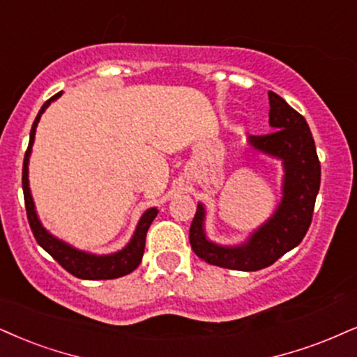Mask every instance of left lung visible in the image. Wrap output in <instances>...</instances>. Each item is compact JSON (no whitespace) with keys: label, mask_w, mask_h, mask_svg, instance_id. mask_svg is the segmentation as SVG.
Here are the masks:
<instances>
[{"label":"left lung","mask_w":357,"mask_h":357,"mask_svg":"<svg viewBox=\"0 0 357 357\" xmlns=\"http://www.w3.org/2000/svg\"><path fill=\"white\" fill-rule=\"evenodd\" d=\"M268 99L273 132L250 135L248 145L281 162V200L271 217L236 245H220L206 236V210L199 202L190 227V245L197 257L210 265L238 271L263 270L301 243L313 218L321 165L310 126L278 94L270 91Z\"/></svg>","instance_id":"obj_1"}]
</instances>
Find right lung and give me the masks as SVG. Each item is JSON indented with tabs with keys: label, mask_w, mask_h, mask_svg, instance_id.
Instances as JSON below:
<instances>
[{
	"label": "right lung",
	"mask_w": 357,
	"mask_h": 357,
	"mask_svg": "<svg viewBox=\"0 0 357 357\" xmlns=\"http://www.w3.org/2000/svg\"><path fill=\"white\" fill-rule=\"evenodd\" d=\"M63 96V92H57L56 96H52L50 100L43 104L41 111L38 112L36 119H34L33 127H31L29 134V145L28 151L24 155V165H23V192H24V204H26V212H28V220L31 230L39 246H43L52 258L59 263L64 270H68L71 275L77 276L81 280H112L119 278V276L129 275L140 265L144 257V248H145V236H147V230L153 222V218L157 217L158 210L157 206H151L142 213L137 227H135L134 235L129 240L124 248L119 250V252L109 253V255H96L84 252V250H77L76 246L66 243V241L59 240L57 236L52 235L51 231H47L43 227L41 220L38 217L36 205H34L33 195H31L29 188V157L33 152V144H34V135H36V127L39 124V119L50 107L51 102H54L56 99H59Z\"/></svg>",
	"instance_id": "right-lung-1"
}]
</instances>
